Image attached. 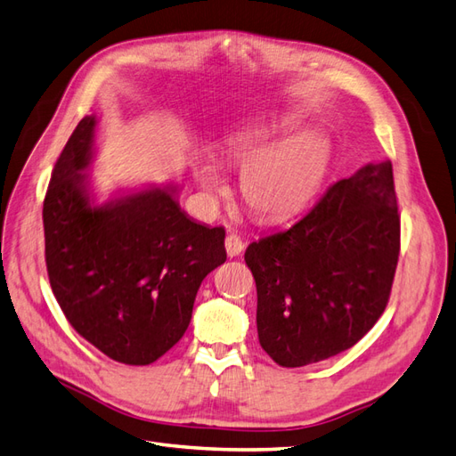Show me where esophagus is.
<instances>
[{"label": "esophagus", "mask_w": 456, "mask_h": 456, "mask_svg": "<svg viewBox=\"0 0 456 456\" xmlns=\"http://www.w3.org/2000/svg\"><path fill=\"white\" fill-rule=\"evenodd\" d=\"M225 250L229 258H235L242 250H244V242L242 239L237 235V232H229L227 239H225Z\"/></svg>", "instance_id": "esophagus-1"}]
</instances>
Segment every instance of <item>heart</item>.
<instances>
[{"mask_svg": "<svg viewBox=\"0 0 456 456\" xmlns=\"http://www.w3.org/2000/svg\"><path fill=\"white\" fill-rule=\"evenodd\" d=\"M297 126L295 115H272L237 126L224 140L227 158L242 167V202L258 219L279 221L297 214L316 192L328 169V140L318 131L289 137ZM198 181L206 191H217L221 184L217 173L208 166L198 169Z\"/></svg>", "mask_w": 456, "mask_h": 456, "instance_id": "1", "label": "heart"}]
</instances>
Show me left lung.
<instances>
[{"instance_id": "left-lung-1", "label": "left lung", "mask_w": 456, "mask_h": 456, "mask_svg": "<svg viewBox=\"0 0 456 456\" xmlns=\"http://www.w3.org/2000/svg\"><path fill=\"white\" fill-rule=\"evenodd\" d=\"M399 250L391 161L337 181L295 225L244 252L262 348L300 368L356 345L387 306Z\"/></svg>"}]
</instances>
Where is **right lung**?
Wrapping results in <instances>:
<instances>
[{"label": "right lung", "instance_id": "obj_1", "mask_svg": "<svg viewBox=\"0 0 456 456\" xmlns=\"http://www.w3.org/2000/svg\"><path fill=\"white\" fill-rule=\"evenodd\" d=\"M96 115L77 125L44 198L45 265L78 335L111 360L146 366L179 343L204 277L227 260L225 229L196 224L179 186H148L96 204L86 169Z\"/></svg>", "mask_w": 456, "mask_h": 456}]
</instances>
